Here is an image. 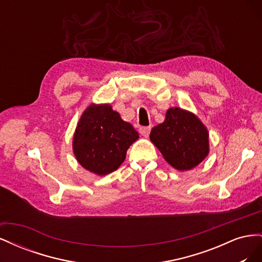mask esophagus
Returning a JSON list of instances; mask_svg holds the SVG:
<instances>
[{
  "label": "esophagus",
  "mask_w": 262,
  "mask_h": 262,
  "mask_svg": "<svg viewBox=\"0 0 262 262\" xmlns=\"http://www.w3.org/2000/svg\"><path fill=\"white\" fill-rule=\"evenodd\" d=\"M149 132H150V126H141L140 128V133L145 138L149 136Z\"/></svg>",
  "instance_id": "obj_1"
}]
</instances>
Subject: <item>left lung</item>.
I'll list each match as a JSON object with an SVG mask.
<instances>
[{"mask_svg": "<svg viewBox=\"0 0 262 262\" xmlns=\"http://www.w3.org/2000/svg\"><path fill=\"white\" fill-rule=\"evenodd\" d=\"M149 139L165 161L180 171L190 170L209 154V132L192 113L169 108L165 121L154 126Z\"/></svg>", "mask_w": 262, "mask_h": 262, "instance_id": "left-lung-1", "label": "left lung"}]
</instances>
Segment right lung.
Instances as JSON below:
<instances>
[{
  "mask_svg": "<svg viewBox=\"0 0 262 262\" xmlns=\"http://www.w3.org/2000/svg\"><path fill=\"white\" fill-rule=\"evenodd\" d=\"M138 139V131L112 106L92 104L77 123L73 152L85 169L105 176L123 163L126 150Z\"/></svg>",
  "mask_w": 262,
  "mask_h": 262,
  "instance_id": "right-lung-1",
  "label": "right lung"
}]
</instances>
